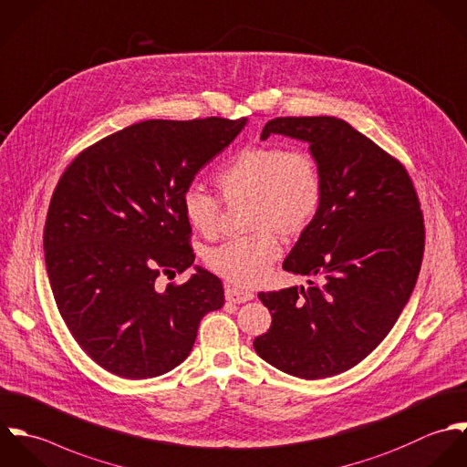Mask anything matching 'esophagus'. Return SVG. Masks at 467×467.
<instances>
[{"instance_id": "34e87169", "label": "esophagus", "mask_w": 467, "mask_h": 467, "mask_svg": "<svg viewBox=\"0 0 467 467\" xmlns=\"http://www.w3.org/2000/svg\"><path fill=\"white\" fill-rule=\"evenodd\" d=\"M224 297H226L228 303L243 305V303L252 301L255 296H254L252 292H248V290H241V288H232V286H228V288L224 290Z\"/></svg>"}]
</instances>
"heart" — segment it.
<instances>
[{
    "mask_svg": "<svg viewBox=\"0 0 467 467\" xmlns=\"http://www.w3.org/2000/svg\"><path fill=\"white\" fill-rule=\"evenodd\" d=\"M224 202H246L244 228L252 234L223 243L206 254L212 272L237 286L265 281L285 241L301 235L322 202V173L310 152L285 147H248L215 173ZM186 223L201 235H213L219 201L199 186H188L181 199Z\"/></svg>",
    "mask_w": 467,
    "mask_h": 467,
    "instance_id": "1",
    "label": "heart"
}]
</instances>
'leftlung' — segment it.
<instances>
[{"mask_svg":"<svg viewBox=\"0 0 467 467\" xmlns=\"http://www.w3.org/2000/svg\"><path fill=\"white\" fill-rule=\"evenodd\" d=\"M272 134L308 143L324 182L320 208L283 263L318 285L261 292L270 329L254 340L261 358L306 380L366 358L406 306L424 254V219L404 166L331 116L277 118Z\"/></svg>","mask_w":467,"mask_h":467,"instance_id":"left-lung-1","label":"left lung"}]
</instances>
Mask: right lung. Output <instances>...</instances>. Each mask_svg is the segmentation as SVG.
Returning a JSON list of instances; mask_svg holds the SVG:
<instances>
[{
    "instance_id": "obj_1",
    "label": "right lung",
    "mask_w": 467,
    "mask_h": 467,
    "mask_svg": "<svg viewBox=\"0 0 467 467\" xmlns=\"http://www.w3.org/2000/svg\"><path fill=\"white\" fill-rule=\"evenodd\" d=\"M248 119H149L87 149L50 199L43 250L54 301L83 351L123 379H150L192 351L201 318L224 305L201 266L159 292V274L193 265L181 199Z\"/></svg>"
}]
</instances>
